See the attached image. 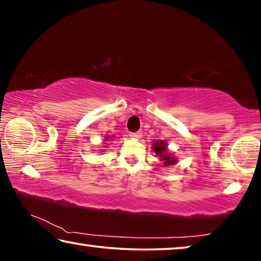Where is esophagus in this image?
Segmentation results:
<instances>
[{"label":"esophagus","instance_id":"1","mask_svg":"<svg viewBox=\"0 0 261 261\" xmlns=\"http://www.w3.org/2000/svg\"><path fill=\"white\" fill-rule=\"evenodd\" d=\"M130 137L135 139H139V138H141V134L140 132H134V134H130Z\"/></svg>","mask_w":261,"mask_h":261}]
</instances>
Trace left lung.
<instances>
[{"label": "left lung", "instance_id": "left-lung-1", "mask_svg": "<svg viewBox=\"0 0 261 261\" xmlns=\"http://www.w3.org/2000/svg\"><path fill=\"white\" fill-rule=\"evenodd\" d=\"M152 149L156 155L160 158V160L163 163V167H169L174 166L177 163V158L174 155V153H171L168 149V144L165 140H155L152 144Z\"/></svg>", "mask_w": 261, "mask_h": 261}]
</instances>
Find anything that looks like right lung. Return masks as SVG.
I'll return each mask as SVG.
<instances>
[{
	"mask_svg": "<svg viewBox=\"0 0 261 261\" xmlns=\"http://www.w3.org/2000/svg\"><path fill=\"white\" fill-rule=\"evenodd\" d=\"M114 138V136L113 137H109V136H106L105 137V139H103V141H107V140H109V139H113ZM106 144V143H105Z\"/></svg>",
	"mask_w": 261,
	"mask_h": 261,
	"instance_id": "1",
	"label": "right lung"
}]
</instances>
